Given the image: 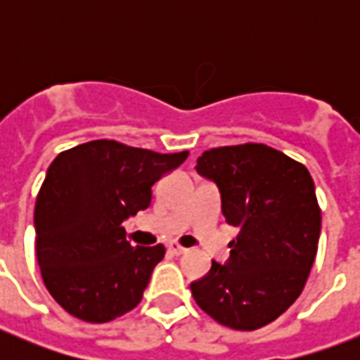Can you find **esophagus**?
Here are the masks:
<instances>
[{"instance_id": "1", "label": "esophagus", "mask_w": 360, "mask_h": 360, "mask_svg": "<svg viewBox=\"0 0 360 360\" xmlns=\"http://www.w3.org/2000/svg\"><path fill=\"white\" fill-rule=\"evenodd\" d=\"M167 250H169L172 255H175V257H179V255H185V252H187V249H185V247H181V245H177V243H169V245H167Z\"/></svg>"}]
</instances>
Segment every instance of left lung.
<instances>
[{
  "instance_id": "left-lung-1",
  "label": "left lung",
  "mask_w": 360,
  "mask_h": 360,
  "mask_svg": "<svg viewBox=\"0 0 360 360\" xmlns=\"http://www.w3.org/2000/svg\"><path fill=\"white\" fill-rule=\"evenodd\" d=\"M196 173L219 191L221 214L239 229L226 264L191 283L216 322L250 332L274 322L301 295L320 239V208L309 169L266 144L206 150Z\"/></svg>"
}]
</instances>
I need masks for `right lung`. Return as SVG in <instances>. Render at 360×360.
Segmentation results:
<instances>
[{
    "mask_svg": "<svg viewBox=\"0 0 360 360\" xmlns=\"http://www.w3.org/2000/svg\"><path fill=\"white\" fill-rule=\"evenodd\" d=\"M187 156L92 141L51 162L36 198V258L69 314L102 324L141 302L165 249L131 247L123 221L148 208L152 185Z\"/></svg>",
    "mask_w": 360,
    "mask_h": 360,
    "instance_id": "1",
    "label": "right lung"
}]
</instances>
